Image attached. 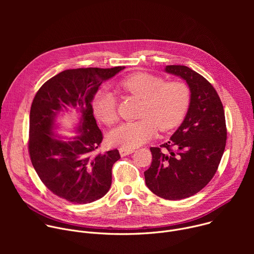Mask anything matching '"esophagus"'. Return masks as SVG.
Here are the masks:
<instances>
[{"mask_svg": "<svg viewBox=\"0 0 254 254\" xmlns=\"http://www.w3.org/2000/svg\"><path fill=\"white\" fill-rule=\"evenodd\" d=\"M134 152V150H127V149H124V148H121L120 149V154L122 157H126L127 155H130Z\"/></svg>", "mask_w": 254, "mask_h": 254, "instance_id": "esophagus-1", "label": "esophagus"}]
</instances>
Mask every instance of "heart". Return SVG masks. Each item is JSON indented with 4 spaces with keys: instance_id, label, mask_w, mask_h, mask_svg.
<instances>
[{
    "instance_id": "b5f03b06",
    "label": "heart",
    "mask_w": 254,
    "mask_h": 254,
    "mask_svg": "<svg viewBox=\"0 0 254 254\" xmlns=\"http://www.w3.org/2000/svg\"><path fill=\"white\" fill-rule=\"evenodd\" d=\"M120 87L140 99L142 104L135 122H127L108 133L113 146L132 150L152 138L158 128L167 130L176 127L184 118L190 102V89L182 81L166 82L164 78L135 73L125 78ZM95 117L106 125H113L117 119V97L107 87L96 91L92 99Z\"/></svg>"
}]
</instances>
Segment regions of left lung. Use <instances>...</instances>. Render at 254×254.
<instances>
[{
    "mask_svg": "<svg viewBox=\"0 0 254 254\" xmlns=\"http://www.w3.org/2000/svg\"><path fill=\"white\" fill-rule=\"evenodd\" d=\"M165 72L186 81L190 103L183 123L160 146L164 150L150 149L152 165L143 174L154 194L181 200L195 195L210 182L224 153L227 130L222 102L208 80L184 65H168Z\"/></svg>",
    "mask_w": 254,
    "mask_h": 254,
    "instance_id": "obj_1",
    "label": "left lung"
}]
</instances>
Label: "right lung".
I'll list each match as a JSON object with an SVG mask.
<instances>
[{"label":"right lung","mask_w":254,"mask_h":254,"mask_svg":"<svg viewBox=\"0 0 254 254\" xmlns=\"http://www.w3.org/2000/svg\"><path fill=\"white\" fill-rule=\"evenodd\" d=\"M124 66L64 70L46 81L36 93L30 111L29 153L43 184L55 195L74 204L102 198L112 185V169L119 151L95 154L102 140L93 117L92 99L99 86ZM76 111L74 137L56 133L58 116Z\"/></svg>","instance_id":"obj_1"}]
</instances>
